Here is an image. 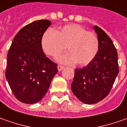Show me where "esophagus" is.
<instances>
[{"label": "esophagus", "mask_w": 127, "mask_h": 127, "mask_svg": "<svg viewBox=\"0 0 127 127\" xmlns=\"http://www.w3.org/2000/svg\"><path fill=\"white\" fill-rule=\"evenodd\" d=\"M63 69L64 67L63 66H62V65H60V64H59V65L58 66V71H61L62 69Z\"/></svg>", "instance_id": "esophagus-1"}]
</instances>
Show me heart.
Returning <instances> with one entry per match:
<instances>
[{"instance_id":"1","label":"heart","mask_w":127,"mask_h":127,"mask_svg":"<svg viewBox=\"0 0 127 127\" xmlns=\"http://www.w3.org/2000/svg\"><path fill=\"white\" fill-rule=\"evenodd\" d=\"M42 44L44 52L52 57L58 56L67 47L69 53L59 60L66 64L76 63L81 66L90 63L99 51L96 34L78 24L64 26L58 32L49 29L42 37Z\"/></svg>"}]
</instances>
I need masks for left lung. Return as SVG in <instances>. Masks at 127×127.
<instances>
[{
  "mask_svg": "<svg viewBox=\"0 0 127 127\" xmlns=\"http://www.w3.org/2000/svg\"><path fill=\"white\" fill-rule=\"evenodd\" d=\"M99 39L98 53L90 63L76 69L71 90L82 102L98 103L109 94L119 73L118 52L104 31L94 26Z\"/></svg>",
  "mask_w": 127,
  "mask_h": 127,
  "instance_id": "obj_1",
  "label": "left lung"
}]
</instances>
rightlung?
Listing matches in <instances>:
<instances>
[{
	"instance_id": "add662e5",
	"label": "right lung",
	"mask_w": 127,
	"mask_h": 127,
	"mask_svg": "<svg viewBox=\"0 0 127 127\" xmlns=\"http://www.w3.org/2000/svg\"><path fill=\"white\" fill-rule=\"evenodd\" d=\"M51 24L35 21L15 35L7 59L5 76L14 96L28 104L37 103L44 96L58 72V64L46 56L42 46L43 34Z\"/></svg>"
}]
</instances>
